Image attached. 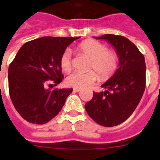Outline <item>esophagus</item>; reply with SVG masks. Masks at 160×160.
Segmentation results:
<instances>
[{
	"mask_svg": "<svg viewBox=\"0 0 160 160\" xmlns=\"http://www.w3.org/2000/svg\"><path fill=\"white\" fill-rule=\"evenodd\" d=\"M73 90H74V92H80L81 89H80V88H74Z\"/></svg>",
	"mask_w": 160,
	"mask_h": 160,
	"instance_id": "1",
	"label": "esophagus"
}]
</instances>
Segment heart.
<instances>
[{
	"label": "heart",
	"mask_w": 160,
	"mask_h": 160,
	"mask_svg": "<svg viewBox=\"0 0 160 160\" xmlns=\"http://www.w3.org/2000/svg\"><path fill=\"white\" fill-rule=\"evenodd\" d=\"M77 50L89 58V68H93L102 79L105 80L111 77L116 71L118 64V57L114 51L107 50L104 44L95 40H85L79 44ZM61 68L65 72L71 71V53L66 51L60 59ZM98 78L94 71L86 72H74L67 77V82L69 85L75 88H86L90 86Z\"/></svg>",
	"instance_id": "obj_1"
}]
</instances>
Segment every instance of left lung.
Masks as SVG:
<instances>
[{
    "label": "left lung",
    "mask_w": 160,
    "mask_h": 160,
    "mask_svg": "<svg viewBox=\"0 0 160 160\" xmlns=\"http://www.w3.org/2000/svg\"><path fill=\"white\" fill-rule=\"evenodd\" d=\"M107 41L118 57V68L84 105L89 116L99 125L113 127L129 118L141 101L145 88L144 56L128 38L114 34L93 37Z\"/></svg>",
    "instance_id": "obj_1"
}]
</instances>
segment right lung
Segmentation results:
<instances>
[{
    "label": "right lung",
    "mask_w": 160,
    "mask_h": 160,
    "mask_svg": "<svg viewBox=\"0 0 160 160\" xmlns=\"http://www.w3.org/2000/svg\"><path fill=\"white\" fill-rule=\"evenodd\" d=\"M77 38L42 37L24 43L8 70L9 92L15 109L31 123L45 124L62 110L73 89H47L63 79L61 57Z\"/></svg>",
    "instance_id": "right-lung-1"
}]
</instances>
